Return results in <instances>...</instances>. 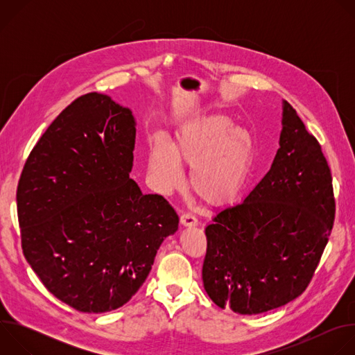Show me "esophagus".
I'll return each mask as SVG.
<instances>
[{
    "mask_svg": "<svg viewBox=\"0 0 355 355\" xmlns=\"http://www.w3.org/2000/svg\"><path fill=\"white\" fill-rule=\"evenodd\" d=\"M180 222H181L182 226H196L198 225V219L189 212H184L180 216Z\"/></svg>",
    "mask_w": 355,
    "mask_h": 355,
    "instance_id": "1",
    "label": "esophagus"
}]
</instances>
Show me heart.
Returning <instances> with one entry per match:
<instances>
[{"label":"heart","mask_w":355,"mask_h":355,"mask_svg":"<svg viewBox=\"0 0 355 355\" xmlns=\"http://www.w3.org/2000/svg\"><path fill=\"white\" fill-rule=\"evenodd\" d=\"M254 139L225 115H211L182 128L173 143L155 136L148 150V174L157 191L171 193L184 184L180 163L191 167L192 189L211 204L233 196L251 168Z\"/></svg>","instance_id":"b5f03b06"}]
</instances>
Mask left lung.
<instances>
[{"label": "left lung", "instance_id": "1", "mask_svg": "<svg viewBox=\"0 0 355 355\" xmlns=\"http://www.w3.org/2000/svg\"><path fill=\"white\" fill-rule=\"evenodd\" d=\"M334 214L331 173L322 147L282 101L279 148L270 171L205 229L207 293L219 308L240 315L286 305L309 285Z\"/></svg>", "mask_w": 355, "mask_h": 355}]
</instances>
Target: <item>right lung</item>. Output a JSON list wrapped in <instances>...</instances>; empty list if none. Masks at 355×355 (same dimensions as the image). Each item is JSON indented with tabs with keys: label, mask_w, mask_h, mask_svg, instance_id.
<instances>
[{
	"label": "right lung",
	"mask_w": 355,
	"mask_h": 355,
	"mask_svg": "<svg viewBox=\"0 0 355 355\" xmlns=\"http://www.w3.org/2000/svg\"><path fill=\"white\" fill-rule=\"evenodd\" d=\"M135 139L129 108L85 94L46 129L19 178L24 256L47 291L80 312L123 306L178 229L168 202L129 178Z\"/></svg>",
	"instance_id": "obj_1"
}]
</instances>
